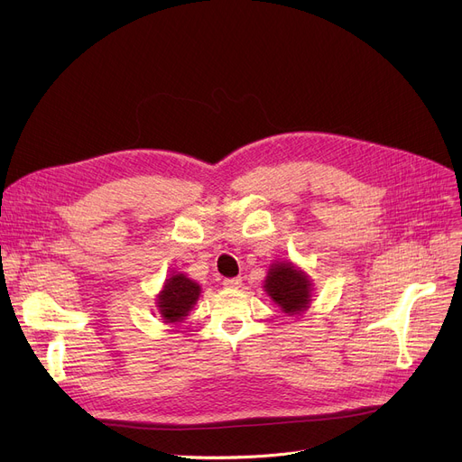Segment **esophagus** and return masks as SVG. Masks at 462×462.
<instances>
[{
	"instance_id": "1",
	"label": "esophagus",
	"mask_w": 462,
	"mask_h": 462,
	"mask_svg": "<svg viewBox=\"0 0 462 462\" xmlns=\"http://www.w3.org/2000/svg\"><path fill=\"white\" fill-rule=\"evenodd\" d=\"M240 285H243V280L240 278H226L224 280V288H227V290H238Z\"/></svg>"
}]
</instances>
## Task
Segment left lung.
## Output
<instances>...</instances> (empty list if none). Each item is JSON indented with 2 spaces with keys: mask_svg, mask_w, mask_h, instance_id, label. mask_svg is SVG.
I'll return each mask as SVG.
<instances>
[{
  "mask_svg": "<svg viewBox=\"0 0 462 462\" xmlns=\"http://www.w3.org/2000/svg\"><path fill=\"white\" fill-rule=\"evenodd\" d=\"M263 288L283 314L300 316L310 309L314 293L312 278L293 261H274L269 267Z\"/></svg>",
  "mask_w": 462,
  "mask_h": 462,
  "instance_id": "1",
  "label": "left lung"
}]
</instances>
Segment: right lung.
<instances>
[{
    "label": "right lung",
    "mask_w": 462,
    "mask_h": 462,
    "mask_svg": "<svg viewBox=\"0 0 462 462\" xmlns=\"http://www.w3.org/2000/svg\"><path fill=\"white\" fill-rule=\"evenodd\" d=\"M201 285L188 278L184 273H172L163 282V288L156 297L160 318L167 325H177L186 319L193 306L199 300Z\"/></svg>",
    "instance_id": "add662e5"
}]
</instances>
